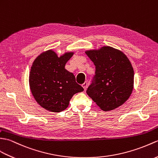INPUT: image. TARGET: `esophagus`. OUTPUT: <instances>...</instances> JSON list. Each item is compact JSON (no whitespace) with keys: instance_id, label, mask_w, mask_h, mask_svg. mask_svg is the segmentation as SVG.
Returning a JSON list of instances; mask_svg holds the SVG:
<instances>
[{"instance_id":"esophagus-1","label":"esophagus","mask_w":158,"mask_h":158,"mask_svg":"<svg viewBox=\"0 0 158 158\" xmlns=\"http://www.w3.org/2000/svg\"><path fill=\"white\" fill-rule=\"evenodd\" d=\"M82 86L83 87L84 89L86 90V88H87V86H88V82H84V83L82 84Z\"/></svg>"}]
</instances>
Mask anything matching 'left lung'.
I'll return each instance as SVG.
<instances>
[{
    "label": "left lung",
    "mask_w": 158,
    "mask_h": 158,
    "mask_svg": "<svg viewBox=\"0 0 158 158\" xmlns=\"http://www.w3.org/2000/svg\"><path fill=\"white\" fill-rule=\"evenodd\" d=\"M85 53L95 65V75L86 93L103 111L121 106L134 87V69L127 56L109 46Z\"/></svg>",
    "instance_id": "1"
}]
</instances>
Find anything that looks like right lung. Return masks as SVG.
<instances>
[{"label":"right lung","instance_id":"right-lung-1","mask_svg":"<svg viewBox=\"0 0 158 158\" xmlns=\"http://www.w3.org/2000/svg\"><path fill=\"white\" fill-rule=\"evenodd\" d=\"M73 52H67L58 57L53 50L42 52L31 67L29 85L36 102L45 110L60 112L69 106L74 94L84 90L77 84L72 73L65 65Z\"/></svg>","mask_w":158,"mask_h":158}]
</instances>
